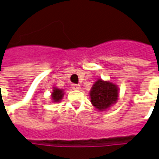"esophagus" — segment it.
<instances>
[{"instance_id":"1","label":"esophagus","mask_w":159,"mask_h":159,"mask_svg":"<svg viewBox=\"0 0 159 159\" xmlns=\"http://www.w3.org/2000/svg\"><path fill=\"white\" fill-rule=\"evenodd\" d=\"M72 88L73 90H80L81 89V86L79 84H72Z\"/></svg>"}]
</instances>
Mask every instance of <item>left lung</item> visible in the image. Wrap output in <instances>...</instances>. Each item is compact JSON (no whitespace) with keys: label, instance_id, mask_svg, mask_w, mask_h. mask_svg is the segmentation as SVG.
<instances>
[{"label":"left lung","instance_id":"obj_1","mask_svg":"<svg viewBox=\"0 0 159 159\" xmlns=\"http://www.w3.org/2000/svg\"><path fill=\"white\" fill-rule=\"evenodd\" d=\"M119 88L111 82L99 79L95 82L91 92V102L99 111H105L118 100Z\"/></svg>","mask_w":159,"mask_h":159}]
</instances>
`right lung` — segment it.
Instances as JSON below:
<instances>
[{
	"label": "right lung",
	"mask_w": 159,
	"mask_h": 159,
	"mask_svg": "<svg viewBox=\"0 0 159 159\" xmlns=\"http://www.w3.org/2000/svg\"><path fill=\"white\" fill-rule=\"evenodd\" d=\"M63 91L61 89H57V88H53V92L52 93V99L53 102H59L61 99L63 97Z\"/></svg>",
	"instance_id": "add662e5"
}]
</instances>
